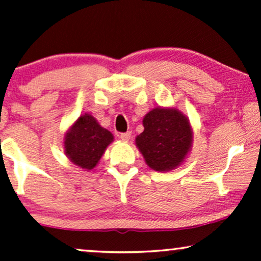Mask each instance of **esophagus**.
<instances>
[{
    "label": "esophagus",
    "instance_id": "34e87169",
    "mask_svg": "<svg viewBox=\"0 0 261 261\" xmlns=\"http://www.w3.org/2000/svg\"><path fill=\"white\" fill-rule=\"evenodd\" d=\"M119 137H120V139H122V141L127 142L131 138V132H124V134H120Z\"/></svg>",
    "mask_w": 261,
    "mask_h": 261
}]
</instances>
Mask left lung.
<instances>
[{"instance_id":"left-lung-1","label":"left lung","mask_w":261,"mask_h":261,"mask_svg":"<svg viewBox=\"0 0 261 261\" xmlns=\"http://www.w3.org/2000/svg\"><path fill=\"white\" fill-rule=\"evenodd\" d=\"M144 131L136 146L152 170L168 172L181 167L192 150L194 132L189 118L174 106H157L143 118Z\"/></svg>"}]
</instances>
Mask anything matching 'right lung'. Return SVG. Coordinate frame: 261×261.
Returning <instances> with one entry per match:
<instances>
[{
    "label": "right lung",
    "instance_id": "add662e5",
    "mask_svg": "<svg viewBox=\"0 0 261 261\" xmlns=\"http://www.w3.org/2000/svg\"><path fill=\"white\" fill-rule=\"evenodd\" d=\"M113 138L92 115L84 113L65 132L62 145L65 155L74 166L89 171L98 166Z\"/></svg>",
    "mask_w": 261,
    "mask_h": 261
}]
</instances>
